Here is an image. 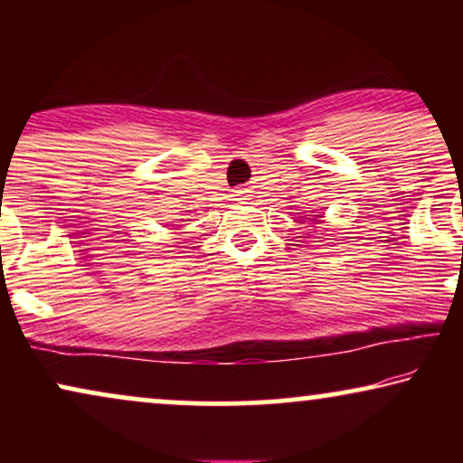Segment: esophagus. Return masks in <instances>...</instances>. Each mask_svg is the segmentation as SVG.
Listing matches in <instances>:
<instances>
[{"label": "esophagus", "instance_id": "34e87169", "mask_svg": "<svg viewBox=\"0 0 463 463\" xmlns=\"http://www.w3.org/2000/svg\"><path fill=\"white\" fill-rule=\"evenodd\" d=\"M236 200H244V192H240V189H238V192H236Z\"/></svg>", "mask_w": 463, "mask_h": 463}]
</instances>
